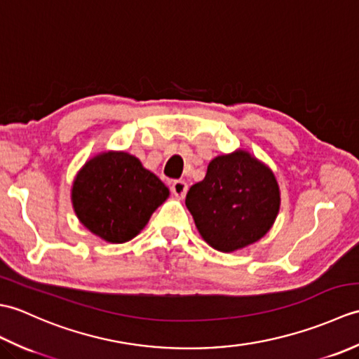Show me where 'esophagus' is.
Returning a JSON list of instances; mask_svg holds the SVG:
<instances>
[{
	"instance_id": "34e87169",
	"label": "esophagus",
	"mask_w": 359,
	"mask_h": 359,
	"mask_svg": "<svg viewBox=\"0 0 359 359\" xmlns=\"http://www.w3.org/2000/svg\"><path fill=\"white\" fill-rule=\"evenodd\" d=\"M171 191L175 197H179V199H184L187 191H188V184L185 180H175V182H172V185H171Z\"/></svg>"
}]
</instances>
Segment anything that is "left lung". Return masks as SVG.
Wrapping results in <instances>:
<instances>
[{"instance_id":"8db88e82","label":"left lung","mask_w":359,"mask_h":359,"mask_svg":"<svg viewBox=\"0 0 359 359\" xmlns=\"http://www.w3.org/2000/svg\"><path fill=\"white\" fill-rule=\"evenodd\" d=\"M202 239L217 251L231 253L262 239L280 207L276 175L245 149L215 157L202 182L187 194Z\"/></svg>"}]
</instances>
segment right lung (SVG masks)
<instances>
[{
	"label": "right lung",
	"mask_w": 359,
	"mask_h": 359,
	"mask_svg": "<svg viewBox=\"0 0 359 359\" xmlns=\"http://www.w3.org/2000/svg\"><path fill=\"white\" fill-rule=\"evenodd\" d=\"M168 197L163 182L125 151H103L89 158L71 189L81 225L111 243L135 238Z\"/></svg>",
	"instance_id": "add662e5"
}]
</instances>
